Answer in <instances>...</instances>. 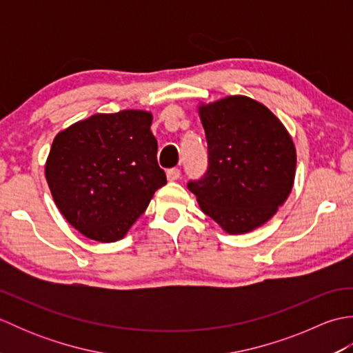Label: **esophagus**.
Returning a JSON list of instances; mask_svg holds the SVG:
<instances>
[{
	"label": "esophagus",
	"mask_w": 353,
	"mask_h": 353,
	"mask_svg": "<svg viewBox=\"0 0 353 353\" xmlns=\"http://www.w3.org/2000/svg\"><path fill=\"white\" fill-rule=\"evenodd\" d=\"M179 177H181V170H179V168H170V170H167V179H168L170 182L177 181Z\"/></svg>",
	"instance_id": "1"
}]
</instances>
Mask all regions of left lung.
I'll list each match as a JSON object with an SVG mask.
<instances>
[{
    "label": "left lung",
    "mask_w": 353,
    "mask_h": 353,
    "mask_svg": "<svg viewBox=\"0 0 353 353\" xmlns=\"http://www.w3.org/2000/svg\"><path fill=\"white\" fill-rule=\"evenodd\" d=\"M208 142V170L188 182L208 216L228 234L267 223L290 196L296 148L264 104L234 95L199 108Z\"/></svg>",
    "instance_id": "1"
}]
</instances>
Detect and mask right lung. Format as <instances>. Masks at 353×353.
Masks as SVG:
<instances>
[{"instance_id":"right-lung-1","label":"right lung","mask_w":353,"mask_h":353,"mask_svg":"<svg viewBox=\"0 0 353 353\" xmlns=\"http://www.w3.org/2000/svg\"><path fill=\"white\" fill-rule=\"evenodd\" d=\"M152 119L133 109L95 114L52 141L45 177L59 211L80 234L118 241L167 183Z\"/></svg>"}]
</instances>
